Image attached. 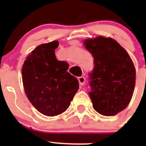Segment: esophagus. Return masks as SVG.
Returning <instances> with one entry per match:
<instances>
[{
  "label": "esophagus",
  "mask_w": 146,
  "mask_h": 146,
  "mask_svg": "<svg viewBox=\"0 0 146 146\" xmlns=\"http://www.w3.org/2000/svg\"><path fill=\"white\" fill-rule=\"evenodd\" d=\"M78 81H79L80 85L81 86H84L85 82H86V78L84 77H80L78 78Z\"/></svg>",
  "instance_id": "obj_1"
}]
</instances>
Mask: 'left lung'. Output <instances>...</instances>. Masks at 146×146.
<instances>
[{
	"mask_svg": "<svg viewBox=\"0 0 146 146\" xmlns=\"http://www.w3.org/2000/svg\"><path fill=\"white\" fill-rule=\"evenodd\" d=\"M94 58L90 74L93 108L104 116H113L128 106L135 86L136 70L129 53L117 41L99 36L83 40Z\"/></svg>",
	"mask_w": 146,
	"mask_h": 146,
	"instance_id": "obj_1",
	"label": "left lung"
}]
</instances>
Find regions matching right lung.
<instances>
[{
    "label": "right lung",
    "mask_w": 146,
    "mask_h": 146,
    "mask_svg": "<svg viewBox=\"0 0 146 146\" xmlns=\"http://www.w3.org/2000/svg\"><path fill=\"white\" fill-rule=\"evenodd\" d=\"M58 41L42 44L28 54L22 67L27 97L42 114L55 116L65 112L78 91L79 82L67 72L69 64L58 60Z\"/></svg>",
    "instance_id": "right-lung-1"
}]
</instances>
